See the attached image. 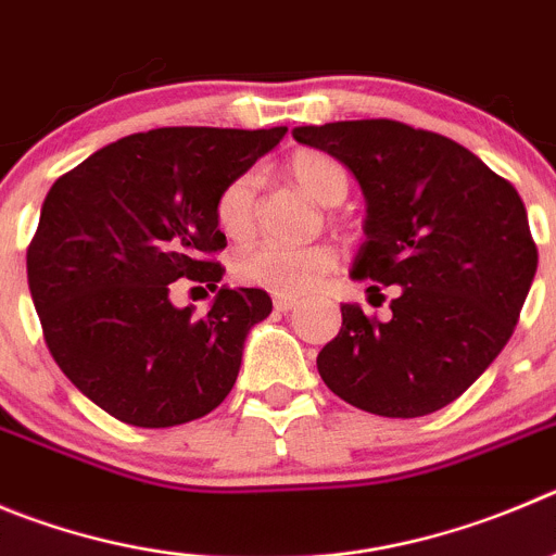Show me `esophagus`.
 I'll list each match as a JSON object with an SVG mask.
<instances>
[{"instance_id":"1","label":"esophagus","mask_w":556,"mask_h":556,"mask_svg":"<svg viewBox=\"0 0 556 556\" xmlns=\"http://www.w3.org/2000/svg\"><path fill=\"white\" fill-rule=\"evenodd\" d=\"M295 299H290V295H277V299H274V307L279 309V313H290V309H295Z\"/></svg>"}]
</instances>
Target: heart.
I'll return each instance as SVG.
<instances>
[{"label": "heart", "instance_id": "1", "mask_svg": "<svg viewBox=\"0 0 556 556\" xmlns=\"http://www.w3.org/2000/svg\"><path fill=\"white\" fill-rule=\"evenodd\" d=\"M288 175L320 205H337L349 194V173L340 161L320 150H299L290 155ZM254 191L257 175L243 173L232 178L216 197V225L227 238H247L254 227ZM337 252L326 243L315 247H288L263 241L247 247L236 257V277L252 288L277 295H302L313 290L331 268Z\"/></svg>", "mask_w": 556, "mask_h": 556}]
</instances>
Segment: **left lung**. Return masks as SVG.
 Masks as SVG:
<instances>
[{
  "mask_svg": "<svg viewBox=\"0 0 556 556\" xmlns=\"http://www.w3.org/2000/svg\"><path fill=\"white\" fill-rule=\"evenodd\" d=\"M293 139L359 180L367 219L351 277L401 288L389 320L342 304L340 331L318 354L320 378L378 417L439 412L500 356L535 279L521 197L464 144L406 123L299 126Z\"/></svg>",
  "mask_w": 556,
  "mask_h": 556,
  "instance_id": "left-lung-1",
  "label": "left lung"
}]
</instances>
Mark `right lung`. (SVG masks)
<instances>
[{
  "mask_svg": "<svg viewBox=\"0 0 556 556\" xmlns=\"http://www.w3.org/2000/svg\"><path fill=\"white\" fill-rule=\"evenodd\" d=\"M288 128H155L62 175L40 207L27 279L43 340L81 395L137 428L214 412L271 295L227 288L216 197ZM178 278L219 289L207 316L168 302Z\"/></svg>",
  "mask_w": 556,
  "mask_h": 556,
  "instance_id": "right-lung-1",
  "label": "right lung"
}]
</instances>
